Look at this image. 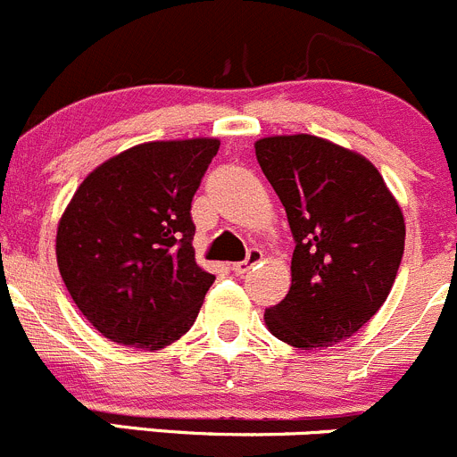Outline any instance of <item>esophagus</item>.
Here are the masks:
<instances>
[{"mask_svg":"<svg viewBox=\"0 0 457 457\" xmlns=\"http://www.w3.org/2000/svg\"><path fill=\"white\" fill-rule=\"evenodd\" d=\"M260 262H262V251H260V249H251L249 255H246L245 262L231 264V271L237 273V276H242V273L251 271V269H253L255 264H260Z\"/></svg>","mask_w":457,"mask_h":457,"instance_id":"obj_1","label":"esophagus"}]
</instances>
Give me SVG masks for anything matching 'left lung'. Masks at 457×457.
<instances>
[{"instance_id":"left-lung-1","label":"left lung","mask_w":457,"mask_h":457,"mask_svg":"<svg viewBox=\"0 0 457 457\" xmlns=\"http://www.w3.org/2000/svg\"><path fill=\"white\" fill-rule=\"evenodd\" d=\"M255 156L296 240L291 287L264 325L291 347L337 345L393 289L406 240L399 202L372 161L314 134L258 138Z\"/></svg>"}]
</instances>
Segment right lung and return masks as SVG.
Here are the masks:
<instances>
[{"label": "right lung", "mask_w": 457, "mask_h": 457, "mask_svg": "<svg viewBox=\"0 0 457 457\" xmlns=\"http://www.w3.org/2000/svg\"><path fill=\"white\" fill-rule=\"evenodd\" d=\"M220 138L147 141L103 161L64 208L55 236L73 303L119 345L179 341L215 276L195 262L190 202Z\"/></svg>", "instance_id": "obj_1"}]
</instances>
